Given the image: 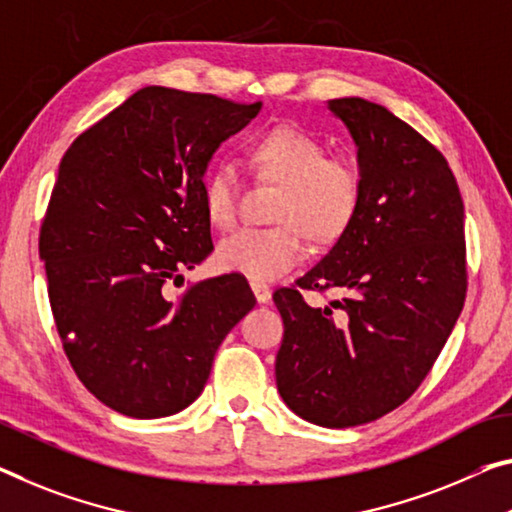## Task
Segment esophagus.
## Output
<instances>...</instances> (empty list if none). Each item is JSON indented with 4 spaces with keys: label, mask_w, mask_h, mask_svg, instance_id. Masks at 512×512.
<instances>
[{
    "label": "esophagus",
    "mask_w": 512,
    "mask_h": 512,
    "mask_svg": "<svg viewBox=\"0 0 512 512\" xmlns=\"http://www.w3.org/2000/svg\"><path fill=\"white\" fill-rule=\"evenodd\" d=\"M251 290H254V297H256L258 304H267L272 300V290L261 281H251Z\"/></svg>",
    "instance_id": "esophagus-1"
}]
</instances>
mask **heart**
<instances>
[{
  "instance_id": "obj_1",
  "label": "heart",
  "mask_w": 512,
  "mask_h": 512,
  "mask_svg": "<svg viewBox=\"0 0 512 512\" xmlns=\"http://www.w3.org/2000/svg\"><path fill=\"white\" fill-rule=\"evenodd\" d=\"M247 162L258 180L279 185L272 229H240L217 245V263L251 281H274L306 256L304 234L332 242L348 231L361 203L355 162L329 157L320 139L295 128H274L247 146ZM238 176L229 164H212L201 183L208 222L229 229L238 217Z\"/></svg>"
}]
</instances>
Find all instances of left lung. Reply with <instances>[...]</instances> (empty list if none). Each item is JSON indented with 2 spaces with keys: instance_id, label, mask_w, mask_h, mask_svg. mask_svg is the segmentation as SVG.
Masks as SVG:
<instances>
[{
  "instance_id": "obj_1",
  "label": "left lung",
  "mask_w": 512,
  "mask_h": 512,
  "mask_svg": "<svg viewBox=\"0 0 512 512\" xmlns=\"http://www.w3.org/2000/svg\"><path fill=\"white\" fill-rule=\"evenodd\" d=\"M327 109L357 146L361 203L322 261L279 288L277 389L322 428L380 419L419 389L467 293L465 206L444 155L387 107L336 98ZM338 287L309 307L302 289Z\"/></svg>"
}]
</instances>
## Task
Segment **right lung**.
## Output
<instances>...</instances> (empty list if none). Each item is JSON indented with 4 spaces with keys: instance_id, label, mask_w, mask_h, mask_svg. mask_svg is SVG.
<instances>
[{
    "instance_id": "right-lung-1",
    "label": "right lung",
    "mask_w": 512,
    "mask_h": 512,
    "mask_svg": "<svg viewBox=\"0 0 512 512\" xmlns=\"http://www.w3.org/2000/svg\"><path fill=\"white\" fill-rule=\"evenodd\" d=\"M261 112L210 93L146 86L82 132L59 164L38 251L70 366L135 419L192 405L226 334L254 309L238 274L167 283L212 251L201 183L222 141Z\"/></svg>"
}]
</instances>
